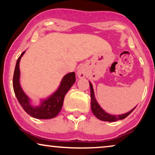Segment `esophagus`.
<instances>
[{
    "label": "esophagus",
    "mask_w": 155,
    "mask_h": 155,
    "mask_svg": "<svg viewBox=\"0 0 155 155\" xmlns=\"http://www.w3.org/2000/svg\"><path fill=\"white\" fill-rule=\"evenodd\" d=\"M77 74H78V77H79L80 78H84V77H85V75H86V71H85V69H84V68L81 67V68H80L78 71Z\"/></svg>",
    "instance_id": "34e87169"
}]
</instances>
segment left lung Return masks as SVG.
I'll use <instances>...</instances> for the list:
<instances>
[{
  "label": "left lung",
  "instance_id": "8db88e82",
  "mask_svg": "<svg viewBox=\"0 0 155 155\" xmlns=\"http://www.w3.org/2000/svg\"><path fill=\"white\" fill-rule=\"evenodd\" d=\"M90 94H91V108H92V111L93 114H94L95 116L97 118H99V120H104V121H109V122H113L116 121L118 120H122L124 119L125 118H126L127 116L132 113V111L135 109V107L134 109H133L130 111L128 112V113L122 114V115H118V116H114L111 115V114L106 113L104 110L100 107V106L98 104V103L97 102L96 99L94 98V90H93V87L92 84L90 82Z\"/></svg>",
  "mask_w": 155,
  "mask_h": 155
}]
</instances>
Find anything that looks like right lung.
Instances as JSON below:
<instances>
[{
    "label": "right lung",
    "instance_id": "right-lung-1",
    "mask_svg": "<svg viewBox=\"0 0 155 155\" xmlns=\"http://www.w3.org/2000/svg\"><path fill=\"white\" fill-rule=\"evenodd\" d=\"M24 51L17 61L15 68L12 84L15 94L21 107L29 115L38 119H49L56 117L63 107V100L66 93L75 82V73H70L63 77L60 86L56 92L47 99L42 101L41 105L34 107L30 104V99L25 94L20 84V61L25 54Z\"/></svg>",
    "mask_w": 155,
    "mask_h": 155
}]
</instances>
